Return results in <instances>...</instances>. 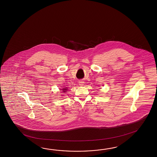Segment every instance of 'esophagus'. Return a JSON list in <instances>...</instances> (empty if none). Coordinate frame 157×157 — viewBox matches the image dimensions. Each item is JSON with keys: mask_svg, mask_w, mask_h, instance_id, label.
<instances>
[{"mask_svg": "<svg viewBox=\"0 0 157 157\" xmlns=\"http://www.w3.org/2000/svg\"><path fill=\"white\" fill-rule=\"evenodd\" d=\"M78 83H79V85H81V86H83V83H84V82L82 81H80L79 82H78Z\"/></svg>", "mask_w": 157, "mask_h": 157, "instance_id": "34e87169", "label": "esophagus"}]
</instances>
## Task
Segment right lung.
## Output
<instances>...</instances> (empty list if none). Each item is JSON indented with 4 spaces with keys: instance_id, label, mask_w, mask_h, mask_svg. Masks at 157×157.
I'll return each mask as SVG.
<instances>
[{
    "instance_id": "obj_1",
    "label": "right lung",
    "mask_w": 157,
    "mask_h": 157,
    "mask_svg": "<svg viewBox=\"0 0 157 157\" xmlns=\"http://www.w3.org/2000/svg\"><path fill=\"white\" fill-rule=\"evenodd\" d=\"M68 90L67 89V87H64L63 89H61V90H62L63 91H62V93H65V92H66L67 91V90Z\"/></svg>"
}]
</instances>
